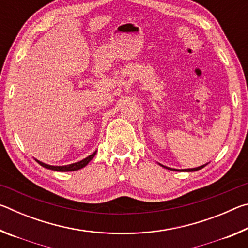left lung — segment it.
I'll return each mask as SVG.
<instances>
[{"mask_svg": "<svg viewBox=\"0 0 248 248\" xmlns=\"http://www.w3.org/2000/svg\"><path fill=\"white\" fill-rule=\"evenodd\" d=\"M205 165H202V166H199V167H196V169H188V170H182L183 171L185 170V171H196V170H201L202 169V167H204ZM165 167V166H164ZM167 169V167H166Z\"/></svg>", "mask_w": 248, "mask_h": 248, "instance_id": "1", "label": "left lung"}]
</instances>
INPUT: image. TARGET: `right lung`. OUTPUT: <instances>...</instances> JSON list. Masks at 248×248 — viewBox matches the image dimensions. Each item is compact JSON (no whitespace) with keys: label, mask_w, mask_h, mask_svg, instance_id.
Wrapping results in <instances>:
<instances>
[{"label":"right lung","mask_w":248,"mask_h":248,"mask_svg":"<svg viewBox=\"0 0 248 248\" xmlns=\"http://www.w3.org/2000/svg\"><path fill=\"white\" fill-rule=\"evenodd\" d=\"M96 152H94L93 154H91L90 156H87L86 158L82 159V161H79L78 163H73V164H70V165H64V166H52V165H48V164H45V163L40 162V161H36L39 163L41 166L46 167V169H49V170H57V171H72V170H78L79 169H83L84 166H86L89 164V162L91 161L92 158L95 156Z\"/></svg>","instance_id":"right-lung-1"}]
</instances>
